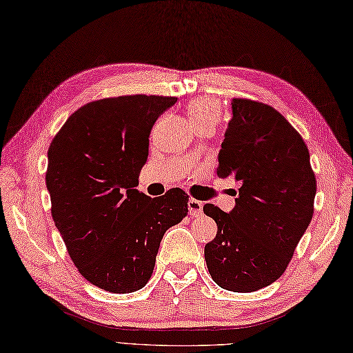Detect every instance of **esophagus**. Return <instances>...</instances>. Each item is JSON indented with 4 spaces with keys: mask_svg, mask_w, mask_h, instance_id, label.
Here are the masks:
<instances>
[{
    "mask_svg": "<svg viewBox=\"0 0 353 353\" xmlns=\"http://www.w3.org/2000/svg\"><path fill=\"white\" fill-rule=\"evenodd\" d=\"M202 210H203V203L201 201H197V199H190V201H188V211H190V214H192L193 217L201 216Z\"/></svg>",
    "mask_w": 353,
    "mask_h": 353,
    "instance_id": "34e87169",
    "label": "esophagus"
}]
</instances>
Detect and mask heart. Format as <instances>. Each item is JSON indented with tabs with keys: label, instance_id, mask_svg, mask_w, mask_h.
I'll return each instance as SVG.
<instances>
[{
	"label": "heart",
	"instance_id": "1",
	"mask_svg": "<svg viewBox=\"0 0 353 353\" xmlns=\"http://www.w3.org/2000/svg\"><path fill=\"white\" fill-rule=\"evenodd\" d=\"M187 117L192 127L199 124L216 125L220 118V109L217 103L210 99H197L187 106Z\"/></svg>",
	"mask_w": 353,
	"mask_h": 353
}]
</instances>
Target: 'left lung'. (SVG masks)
I'll list each match as a JSON object with an SVG mask.
<instances>
[{"label":"left lung","mask_w":353,"mask_h":353,"mask_svg":"<svg viewBox=\"0 0 353 353\" xmlns=\"http://www.w3.org/2000/svg\"><path fill=\"white\" fill-rule=\"evenodd\" d=\"M217 175L241 185L230 212L203 206L217 223L216 238L205 245L211 277L232 292L270 286L286 271L313 217L316 176L307 145L270 105L234 99Z\"/></svg>","instance_id":"8db88e82"}]
</instances>
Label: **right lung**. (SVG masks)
Returning a JSON list of instances; mask_svg holds the SVG:
<instances>
[{
	"label": "right lung",
	"instance_id": "1",
	"mask_svg": "<svg viewBox=\"0 0 353 353\" xmlns=\"http://www.w3.org/2000/svg\"><path fill=\"white\" fill-rule=\"evenodd\" d=\"M176 97L119 96L87 103L68 117L48 150L52 219L77 271L112 294L139 290L156 265L165 232L188 212L179 190H136L150 133Z\"/></svg>",
	"mask_w": 353,
	"mask_h": 353
}]
</instances>
